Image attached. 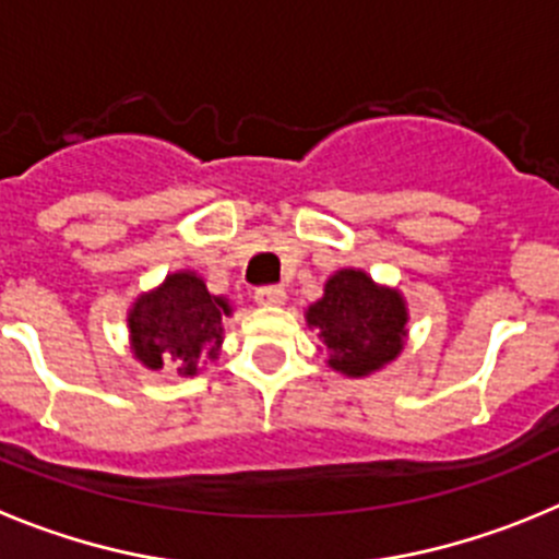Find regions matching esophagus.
<instances>
[{
    "instance_id": "1",
    "label": "esophagus",
    "mask_w": 559,
    "mask_h": 559,
    "mask_svg": "<svg viewBox=\"0 0 559 559\" xmlns=\"http://www.w3.org/2000/svg\"><path fill=\"white\" fill-rule=\"evenodd\" d=\"M253 300L259 306H284L286 292L281 286H261V289H255Z\"/></svg>"
}]
</instances>
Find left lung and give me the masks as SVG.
Masks as SVG:
<instances>
[{
  "label": "left lung",
  "instance_id": "8db88e82",
  "mask_svg": "<svg viewBox=\"0 0 559 559\" xmlns=\"http://www.w3.org/2000/svg\"><path fill=\"white\" fill-rule=\"evenodd\" d=\"M306 325L323 340L331 370L365 379L401 356L409 340V309L401 289L345 267L325 281L323 298L306 309Z\"/></svg>",
  "mask_w": 559,
  "mask_h": 559
}]
</instances>
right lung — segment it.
<instances>
[{"label":"right lung","mask_w":559,"mask_h":559,"mask_svg":"<svg viewBox=\"0 0 559 559\" xmlns=\"http://www.w3.org/2000/svg\"><path fill=\"white\" fill-rule=\"evenodd\" d=\"M234 306L211 295L194 270L169 273L128 309L130 354L150 370L173 365L178 376H198L223 350V320Z\"/></svg>","instance_id":"1"}]
</instances>
